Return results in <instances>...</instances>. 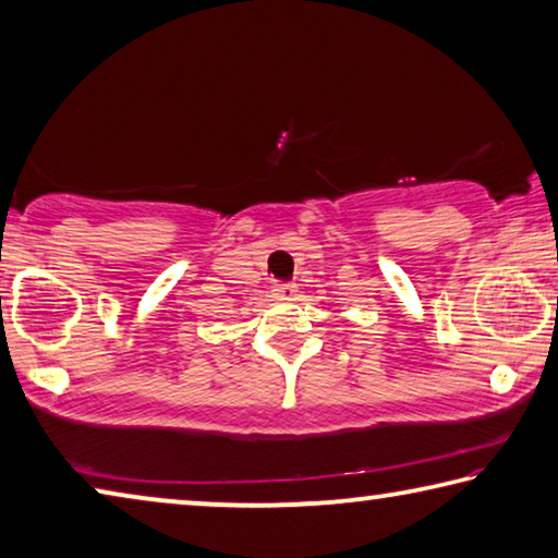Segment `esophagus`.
<instances>
[{"label":"esophagus","instance_id":"esophagus-1","mask_svg":"<svg viewBox=\"0 0 558 558\" xmlns=\"http://www.w3.org/2000/svg\"><path fill=\"white\" fill-rule=\"evenodd\" d=\"M274 296L277 299H284V301H291L296 296V287H291V284H287V287H277L274 289Z\"/></svg>","mask_w":558,"mask_h":558}]
</instances>
